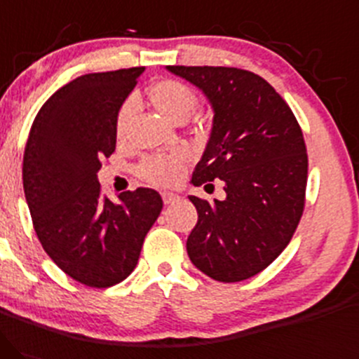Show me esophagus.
Wrapping results in <instances>:
<instances>
[{
	"label": "esophagus",
	"instance_id": "esophagus-1",
	"mask_svg": "<svg viewBox=\"0 0 359 359\" xmlns=\"http://www.w3.org/2000/svg\"><path fill=\"white\" fill-rule=\"evenodd\" d=\"M180 196L176 195V193H172V191H163V201L166 205H169V203H175L176 200H178Z\"/></svg>",
	"mask_w": 359,
	"mask_h": 359
}]
</instances>
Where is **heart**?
Instances as JSON below:
<instances>
[{
  "mask_svg": "<svg viewBox=\"0 0 359 359\" xmlns=\"http://www.w3.org/2000/svg\"><path fill=\"white\" fill-rule=\"evenodd\" d=\"M147 98L152 107L161 115L166 116L171 122H184V120L195 111L198 98L195 91L188 84L176 81V79H161L147 88ZM128 115V104H122L116 114L115 134L122 137L126 134V123ZM187 156L183 152H172V154H156L149 156L140 163L139 175L144 180L159 187H169L176 183L183 175Z\"/></svg>",
  "mask_w": 359,
  "mask_h": 359,
  "instance_id": "obj_1",
  "label": "heart"
}]
</instances>
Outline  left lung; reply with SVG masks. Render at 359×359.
<instances>
[{"mask_svg":"<svg viewBox=\"0 0 359 359\" xmlns=\"http://www.w3.org/2000/svg\"><path fill=\"white\" fill-rule=\"evenodd\" d=\"M166 69L195 84L213 110L210 139L191 183L222 180L227 195L222 201L188 196L198 212L188 256L213 280H248L281 255L300 222L309 168L302 128L275 88L255 72Z\"/></svg>","mask_w":359,"mask_h":359,"instance_id":"8db88e82","label":"left lung"}]
</instances>
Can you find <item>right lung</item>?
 Listing matches in <instances>:
<instances>
[{"label": "right lung", "instance_id": "add662e5", "mask_svg": "<svg viewBox=\"0 0 359 359\" xmlns=\"http://www.w3.org/2000/svg\"><path fill=\"white\" fill-rule=\"evenodd\" d=\"M144 67L72 79L43 103L23 154V190L43 251L72 280L108 288L134 271L163 200L137 188L111 201L102 159L115 151V120Z\"/></svg>", "mask_w": 359, "mask_h": 359}]
</instances>
